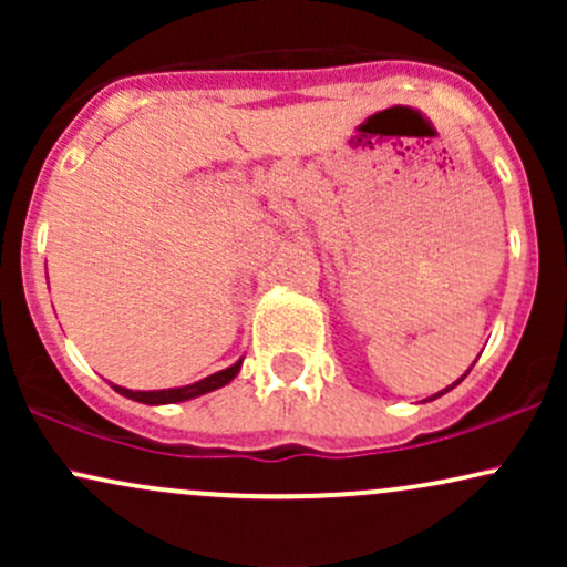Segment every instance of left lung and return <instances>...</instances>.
Here are the masks:
<instances>
[{
  "label": "left lung",
  "instance_id": "obj_1",
  "mask_svg": "<svg viewBox=\"0 0 567 567\" xmlns=\"http://www.w3.org/2000/svg\"><path fill=\"white\" fill-rule=\"evenodd\" d=\"M472 370V368H470ZM470 370H466V373H470ZM466 373L464 375H461V379L458 381H455V383H451V386H447V389H442V392H437V394H432V396H426V400H437V396H442V394H445V392H451V389H455V386H458V383L461 381H464L466 379Z\"/></svg>",
  "mask_w": 567,
  "mask_h": 567
}]
</instances>
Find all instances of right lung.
I'll return each mask as SVG.
<instances>
[{
    "mask_svg": "<svg viewBox=\"0 0 567 567\" xmlns=\"http://www.w3.org/2000/svg\"><path fill=\"white\" fill-rule=\"evenodd\" d=\"M239 368H243V360H237L234 365H229L226 370H218V373L207 375V379H202V381L186 383V386H173V389H154V392H133V389L116 386V383H112V386L116 394L127 396V400L143 402V405H175V402L194 400V396L216 392V389L226 386V383H231L234 379H237Z\"/></svg>",
    "mask_w": 567,
    "mask_h": 567,
    "instance_id": "1",
    "label": "right lung"
}]
</instances>
